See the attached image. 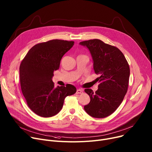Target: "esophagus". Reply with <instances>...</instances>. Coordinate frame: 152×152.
Returning <instances> with one entry per match:
<instances>
[{
    "label": "esophagus",
    "instance_id": "obj_1",
    "mask_svg": "<svg viewBox=\"0 0 152 152\" xmlns=\"http://www.w3.org/2000/svg\"><path fill=\"white\" fill-rule=\"evenodd\" d=\"M83 90L81 89H77V91H76V94H83Z\"/></svg>",
    "mask_w": 152,
    "mask_h": 152
}]
</instances>
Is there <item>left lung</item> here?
Wrapping results in <instances>:
<instances>
[{
  "mask_svg": "<svg viewBox=\"0 0 152 152\" xmlns=\"http://www.w3.org/2000/svg\"><path fill=\"white\" fill-rule=\"evenodd\" d=\"M90 52L95 74L100 77L98 89L84 92L91 102L84 108L91 116L103 118L108 116L120 105L127 91L130 69L123 53L116 47L107 44L99 39L79 42Z\"/></svg>",
  "mask_w": 152,
  "mask_h": 152,
  "instance_id": "8db88e82",
  "label": "left lung"
}]
</instances>
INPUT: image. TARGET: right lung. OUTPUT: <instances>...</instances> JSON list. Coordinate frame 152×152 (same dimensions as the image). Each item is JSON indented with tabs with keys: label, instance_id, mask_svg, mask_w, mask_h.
Instances as JSON below:
<instances>
[{
	"label": "right lung",
	"instance_id": "1",
	"mask_svg": "<svg viewBox=\"0 0 152 152\" xmlns=\"http://www.w3.org/2000/svg\"><path fill=\"white\" fill-rule=\"evenodd\" d=\"M73 41L55 39L35 45L28 51L20 66L22 93L30 109L36 115L52 117L60 112L64 100L76 93L71 84L55 87L53 72L59 68L63 56Z\"/></svg>",
	"mask_w": 152,
	"mask_h": 152
}]
</instances>
